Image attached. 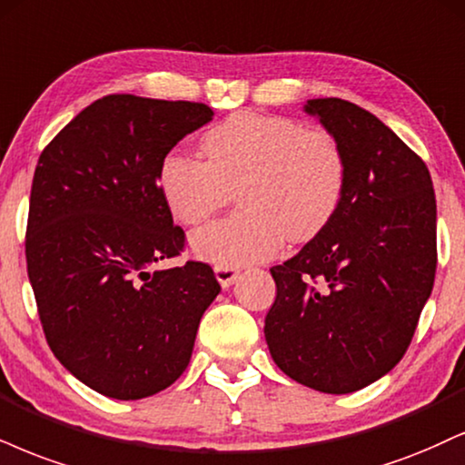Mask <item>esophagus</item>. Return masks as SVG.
<instances>
[{"mask_svg": "<svg viewBox=\"0 0 465 465\" xmlns=\"http://www.w3.org/2000/svg\"><path fill=\"white\" fill-rule=\"evenodd\" d=\"M239 269L237 267H231V265H215V278H217V282H220L223 289H228V286H231L234 280L239 278Z\"/></svg>", "mask_w": 465, "mask_h": 465, "instance_id": "obj_1", "label": "esophagus"}]
</instances>
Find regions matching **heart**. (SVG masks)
<instances>
[{
  "label": "heart",
  "mask_w": 465,
  "mask_h": 465,
  "mask_svg": "<svg viewBox=\"0 0 465 465\" xmlns=\"http://www.w3.org/2000/svg\"><path fill=\"white\" fill-rule=\"evenodd\" d=\"M206 162L172 153L159 165V192L170 213L196 226L239 192L243 206L192 234L198 259L250 265L284 239L311 242L334 217L347 183L342 148L325 131L293 118L237 112L200 140Z\"/></svg>",
  "instance_id": "heart-1"
}]
</instances>
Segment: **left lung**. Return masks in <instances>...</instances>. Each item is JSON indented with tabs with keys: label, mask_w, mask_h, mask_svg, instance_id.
I'll return each instance as SVG.
<instances>
[{
	"label": "left lung",
	"mask_w": 465,
	"mask_h": 465,
	"mask_svg": "<svg viewBox=\"0 0 465 465\" xmlns=\"http://www.w3.org/2000/svg\"><path fill=\"white\" fill-rule=\"evenodd\" d=\"M341 144L347 183L334 217L293 259L272 267L269 353L291 380L328 394L369 386L399 364L431 295V174L391 127L342 99H311Z\"/></svg>",
	"instance_id": "8db88e82"
}]
</instances>
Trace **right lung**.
<instances>
[{
  "instance_id": "right-lung-1",
  "label": "right lung",
  "mask_w": 465,
  "mask_h": 465,
  "mask_svg": "<svg viewBox=\"0 0 465 465\" xmlns=\"http://www.w3.org/2000/svg\"><path fill=\"white\" fill-rule=\"evenodd\" d=\"M211 118L204 103L110 94L38 159L25 259L40 323L62 366L110 399H144L179 380L220 293L204 262L154 269L185 245L159 165Z\"/></svg>"
}]
</instances>
